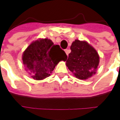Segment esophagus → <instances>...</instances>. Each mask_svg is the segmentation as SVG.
<instances>
[{
	"label": "esophagus",
	"instance_id": "34e87169",
	"mask_svg": "<svg viewBox=\"0 0 120 120\" xmlns=\"http://www.w3.org/2000/svg\"><path fill=\"white\" fill-rule=\"evenodd\" d=\"M65 53H66L67 55L68 56V55L69 54V53H70V51H69V50H68V49H66V50H65Z\"/></svg>",
	"mask_w": 120,
	"mask_h": 120
}]
</instances>
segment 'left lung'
I'll return each mask as SVG.
<instances>
[{
  "mask_svg": "<svg viewBox=\"0 0 120 120\" xmlns=\"http://www.w3.org/2000/svg\"><path fill=\"white\" fill-rule=\"evenodd\" d=\"M70 50L66 65L77 78L85 80L96 74L99 56L92 46L85 41L75 40Z\"/></svg>",
  "mask_w": 120,
  "mask_h": 120,
  "instance_id": "8db88e82",
  "label": "left lung"
}]
</instances>
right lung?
<instances>
[{
  "label": "right lung",
  "instance_id": "1",
  "mask_svg": "<svg viewBox=\"0 0 120 120\" xmlns=\"http://www.w3.org/2000/svg\"><path fill=\"white\" fill-rule=\"evenodd\" d=\"M66 53L58 45H54L48 38L39 39L30 44L22 54L26 70L32 78L43 80L50 75L58 63L65 61Z\"/></svg>",
  "mask_w": 120,
  "mask_h": 120
}]
</instances>
